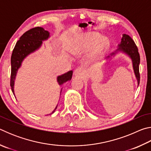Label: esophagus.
I'll return each instance as SVG.
<instances>
[{
	"label": "esophagus",
	"instance_id": "obj_1",
	"mask_svg": "<svg viewBox=\"0 0 151 151\" xmlns=\"http://www.w3.org/2000/svg\"><path fill=\"white\" fill-rule=\"evenodd\" d=\"M74 75L76 76H78V77L83 78L84 76H85V70H84L83 68L79 66V67L76 68L75 71H74Z\"/></svg>",
	"mask_w": 151,
	"mask_h": 151
}]
</instances>
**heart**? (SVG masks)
Returning <instances> with one entry per match:
<instances>
[{"instance_id": "heart-1", "label": "heart", "mask_w": 151, "mask_h": 151, "mask_svg": "<svg viewBox=\"0 0 151 151\" xmlns=\"http://www.w3.org/2000/svg\"><path fill=\"white\" fill-rule=\"evenodd\" d=\"M99 35H86L81 36L79 38L77 47L75 51L78 53H85L90 50L92 46L97 43L91 51V57L92 58H97L101 57L105 52L108 47L109 42L105 38L99 39ZM98 41V42L97 40Z\"/></svg>"}]
</instances>
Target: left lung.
Here are the masks:
<instances>
[{
  "label": "left lung",
  "instance_id": "obj_1",
  "mask_svg": "<svg viewBox=\"0 0 151 151\" xmlns=\"http://www.w3.org/2000/svg\"><path fill=\"white\" fill-rule=\"evenodd\" d=\"M121 52L127 54L131 58L132 61L134 72L138 81V85L140 83V73H139V64H140V55L138 51V48L132 38L126 34L122 35L121 42L119 45V48L116 52ZM115 53L113 52L112 55H114Z\"/></svg>",
  "mask_w": 151,
  "mask_h": 151
}]
</instances>
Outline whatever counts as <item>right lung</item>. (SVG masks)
<instances>
[{"instance_id":"obj_1","label":"right lung","mask_w":151,"mask_h":151,"mask_svg":"<svg viewBox=\"0 0 151 151\" xmlns=\"http://www.w3.org/2000/svg\"><path fill=\"white\" fill-rule=\"evenodd\" d=\"M50 37V33L45 30L42 27H35L24 32L20 39L16 43L11 56V86L12 93L14 95V85L17 71L21 66L22 61L30 53L34 52L35 50L41 47L42 40H45ZM73 76V71L70 70L65 74L58 76L57 82L58 85H62L66 81H70ZM60 91V94H61ZM56 106L53 112L57 109Z\"/></svg>"}]
</instances>
